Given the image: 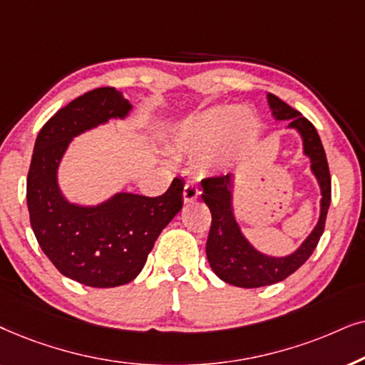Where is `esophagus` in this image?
Segmentation results:
<instances>
[{
    "label": "esophagus",
    "instance_id": "1",
    "mask_svg": "<svg viewBox=\"0 0 365 365\" xmlns=\"http://www.w3.org/2000/svg\"><path fill=\"white\" fill-rule=\"evenodd\" d=\"M200 197V188H198L195 183H185V188H183V200L185 203H190Z\"/></svg>",
    "mask_w": 365,
    "mask_h": 365
}]
</instances>
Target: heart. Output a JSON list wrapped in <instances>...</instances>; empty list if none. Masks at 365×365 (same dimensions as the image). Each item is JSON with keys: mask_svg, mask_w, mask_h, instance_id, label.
<instances>
[{"mask_svg": "<svg viewBox=\"0 0 365 365\" xmlns=\"http://www.w3.org/2000/svg\"><path fill=\"white\" fill-rule=\"evenodd\" d=\"M255 133V120L245 110L217 106L193 116L175 133L173 148L190 157H205L225 148L233 140H249Z\"/></svg>", "mask_w": 365, "mask_h": 365, "instance_id": "obj_1", "label": "heart"}]
</instances>
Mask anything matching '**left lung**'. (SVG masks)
Here are the masks:
<instances>
[{
	"mask_svg": "<svg viewBox=\"0 0 365 365\" xmlns=\"http://www.w3.org/2000/svg\"><path fill=\"white\" fill-rule=\"evenodd\" d=\"M267 100H269L272 115L277 120H290L289 126L302 135L304 152L312 162V172L317 177L320 190H322V202H320L319 223L309 239L292 255L275 259V257H267L257 252L240 233V228L232 213L230 177L220 175V177H207L202 180V198L212 213L210 233L207 240L208 264L223 282L244 289L277 284L292 275L299 267L307 262L324 233L325 218L330 207V192H332L327 157H325L315 126L302 116V113L282 101L279 96L269 93Z\"/></svg>",
	"mask_w": 365,
	"mask_h": 365,
	"instance_id": "8db88e82",
	"label": "left lung"
}]
</instances>
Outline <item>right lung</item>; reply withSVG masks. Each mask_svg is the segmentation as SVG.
<instances>
[{
    "mask_svg": "<svg viewBox=\"0 0 365 365\" xmlns=\"http://www.w3.org/2000/svg\"><path fill=\"white\" fill-rule=\"evenodd\" d=\"M130 108L111 86L78 96L43 125L28 170L26 202L38 244L63 275L88 287L132 282L155 240L183 207L180 178L160 197L116 193L98 207H78L63 198L56 170L70 140L106 120L121 118Z\"/></svg>",
    "mask_w": 365,
    "mask_h": 365,
    "instance_id": "obj_1",
    "label": "right lung"
}]
</instances>
